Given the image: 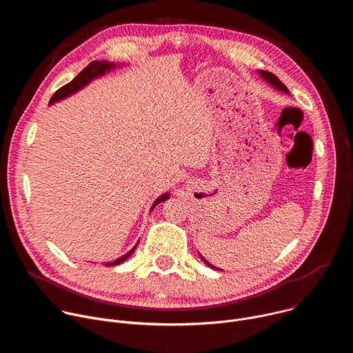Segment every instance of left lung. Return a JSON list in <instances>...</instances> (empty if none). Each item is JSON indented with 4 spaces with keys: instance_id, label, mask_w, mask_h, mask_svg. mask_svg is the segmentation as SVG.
<instances>
[{
    "instance_id": "obj_1",
    "label": "left lung",
    "mask_w": 353,
    "mask_h": 353,
    "mask_svg": "<svg viewBox=\"0 0 353 353\" xmlns=\"http://www.w3.org/2000/svg\"><path fill=\"white\" fill-rule=\"evenodd\" d=\"M259 74H260V77H261L264 81H267V82H268L272 88H275L276 90H281V92H283V93H289L288 88H286V86H285V85H283V83H282V82H281V81H279L274 74H271V72H268V71H263V70H260V71H259ZM199 257H201V260H203V261H204L210 268H212V270H218L216 267H214L210 261H207V260H205L203 256H201V254H199Z\"/></svg>"
}]
</instances>
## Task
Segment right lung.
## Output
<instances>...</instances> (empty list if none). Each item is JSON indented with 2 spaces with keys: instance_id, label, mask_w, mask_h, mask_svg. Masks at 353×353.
<instances>
[{
  "instance_id": "1",
  "label": "right lung",
  "mask_w": 353,
  "mask_h": 353,
  "mask_svg": "<svg viewBox=\"0 0 353 353\" xmlns=\"http://www.w3.org/2000/svg\"><path fill=\"white\" fill-rule=\"evenodd\" d=\"M121 65H123V64H117V63L114 64V63H109V61H106V60H103V61H92V63H90L86 68H83L71 82H68L67 85H64L63 88H60V89L53 94V97L50 99V103H48V105H54V103L60 102V100H63V99H65V97H68V96L77 93L78 90H81L82 88H85L86 85H89L93 79H96V78H99V77H103L106 72H109V71H112V70H114V68H119V67H121ZM168 198H169V192H165L163 195L158 196L155 203L152 204V208H150V211H154V208H155L158 204L163 203V201H166ZM137 244H138V243H137ZM135 247H137V245H135ZM135 247L131 248L127 254L121 256L120 259H117V260H114V261H110V263H105L103 265H106V267H113V265L121 264L123 261H125V260L134 253Z\"/></svg>"
}]
</instances>
